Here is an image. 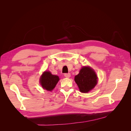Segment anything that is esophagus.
<instances>
[{
  "instance_id": "34e87169",
  "label": "esophagus",
  "mask_w": 131,
  "mask_h": 131,
  "mask_svg": "<svg viewBox=\"0 0 131 131\" xmlns=\"http://www.w3.org/2000/svg\"><path fill=\"white\" fill-rule=\"evenodd\" d=\"M64 77L66 78H69L70 77V73H66V74H64Z\"/></svg>"
}]
</instances>
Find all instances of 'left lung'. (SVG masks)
<instances>
[{
    "label": "left lung",
    "mask_w": 131,
    "mask_h": 131,
    "mask_svg": "<svg viewBox=\"0 0 131 131\" xmlns=\"http://www.w3.org/2000/svg\"><path fill=\"white\" fill-rule=\"evenodd\" d=\"M97 80L96 72L89 66L83 67L74 78L80 91L82 93H88L92 90L97 85Z\"/></svg>",
    "instance_id": "obj_1"
}]
</instances>
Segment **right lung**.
<instances>
[{"label":"right lung","instance_id":"add662e5","mask_svg":"<svg viewBox=\"0 0 131 131\" xmlns=\"http://www.w3.org/2000/svg\"><path fill=\"white\" fill-rule=\"evenodd\" d=\"M59 80V78L57 75H52L51 72L45 71L40 78V83L43 89L51 91L55 88Z\"/></svg>","mask_w":131,"mask_h":131}]
</instances>
